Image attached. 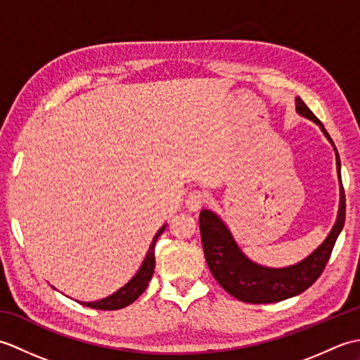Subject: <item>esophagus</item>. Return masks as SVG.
Segmentation results:
<instances>
[{
    "label": "esophagus",
    "instance_id": "34e87169",
    "mask_svg": "<svg viewBox=\"0 0 360 360\" xmlns=\"http://www.w3.org/2000/svg\"><path fill=\"white\" fill-rule=\"evenodd\" d=\"M204 202H207V195L201 192V190H193V192H190L186 204L190 212H198L202 207Z\"/></svg>",
    "mask_w": 360,
    "mask_h": 360
}]
</instances>
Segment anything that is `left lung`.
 <instances>
[{
	"label": "left lung",
	"mask_w": 360,
	"mask_h": 360,
	"mask_svg": "<svg viewBox=\"0 0 360 360\" xmlns=\"http://www.w3.org/2000/svg\"><path fill=\"white\" fill-rule=\"evenodd\" d=\"M295 110L300 116L314 122L322 129L326 139L334 142L328 134L323 124L320 122L300 97L295 98ZM335 150V147H334ZM335 162H338L340 202L339 215L330 235L309 257L300 263L288 267H266L259 266L243 254L238 244L235 243L231 231L212 210L200 213L201 241L205 255V262L213 277L221 288L229 294L246 303H275L286 300L289 297L302 294L322 275L328 259L331 257L333 248L345 224V192H343L340 178V159L335 150Z\"/></svg>",
	"instance_id": "obj_1"
}]
</instances>
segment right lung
Here are the masks:
<instances>
[{"label":"right lung","instance_id":"obj_1","mask_svg":"<svg viewBox=\"0 0 360 360\" xmlns=\"http://www.w3.org/2000/svg\"><path fill=\"white\" fill-rule=\"evenodd\" d=\"M165 226H162L158 231V233L155 235V238H153V243L150 244V249L147 252V255H145V259L142 266L139 267V271L134 275V277L129 280L124 288H120L117 292H114L110 297H105L102 300H97V302H79L82 303L83 307H88V308H93V309H102V311H114V309H120V308H125L128 304H131L136 298H139V295L143 292L145 289H147L148 283L151 280V275L155 272V246H156V241L162 232L165 231Z\"/></svg>","mask_w":360,"mask_h":360}]
</instances>
